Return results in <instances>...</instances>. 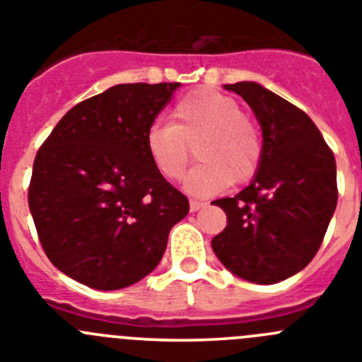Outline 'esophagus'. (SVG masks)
I'll use <instances>...</instances> for the list:
<instances>
[{
	"mask_svg": "<svg viewBox=\"0 0 362 362\" xmlns=\"http://www.w3.org/2000/svg\"><path fill=\"white\" fill-rule=\"evenodd\" d=\"M205 202H198V200H191L189 202V209H191V212H197V211H200V209H204L205 207Z\"/></svg>",
	"mask_w": 362,
	"mask_h": 362,
	"instance_id": "esophagus-1",
	"label": "esophagus"
}]
</instances>
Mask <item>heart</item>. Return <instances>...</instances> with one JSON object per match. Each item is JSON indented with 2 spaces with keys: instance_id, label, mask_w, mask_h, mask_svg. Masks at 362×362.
Instances as JSON below:
<instances>
[{
  "instance_id": "heart-1",
  "label": "heart",
  "mask_w": 362,
  "mask_h": 362,
  "mask_svg": "<svg viewBox=\"0 0 362 362\" xmlns=\"http://www.w3.org/2000/svg\"><path fill=\"white\" fill-rule=\"evenodd\" d=\"M173 123H155L144 135L148 157L168 180H178L197 143L198 162L185 178V189L211 197L228 185L245 184L262 160V137L257 124L241 112L232 96L214 89H197L175 103Z\"/></svg>"
}]
</instances>
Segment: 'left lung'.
I'll return each mask as SVG.
<instances>
[{"label":"left lung","mask_w":362,"mask_h":362,"mask_svg":"<svg viewBox=\"0 0 362 362\" xmlns=\"http://www.w3.org/2000/svg\"><path fill=\"white\" fill-rule=\"evenodd\" d=\"M262 128V160L238 197L212 202L227 227L212 239L221 264L241 279L275 284L305 268L337 204L336 158L298 107L255 82L227 83Z\"/></svg>","instance_id":"1"}]
</instances>
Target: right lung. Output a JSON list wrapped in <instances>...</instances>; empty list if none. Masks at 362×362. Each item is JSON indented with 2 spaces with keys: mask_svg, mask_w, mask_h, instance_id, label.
Segmentation results:
<instances>
[{
  "mask_svg": "<svg viewBox=\"0 0 362 362\" xmlns=\"http://www.w3.org/2000/svg\"><path fill=\"white\" fill-rule=\"evenodd\" d=\"M180 83H119L80 101L33 160L28 205L53 266L127 288L153 272L189 200L151 164L144 135Z\"/></svg>",
  "mask_w": 362,
  "mask_h": 362,
  "instance_id": "add662e5",
  "label": "right lung"
}]
</instances>
